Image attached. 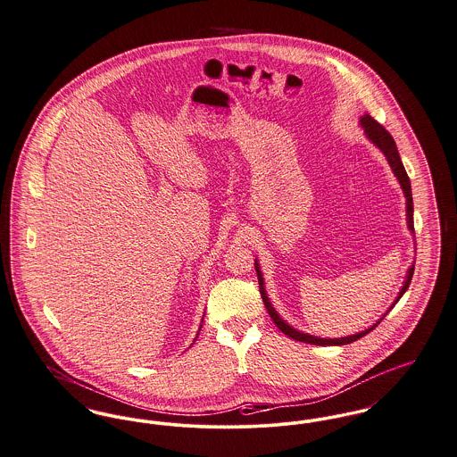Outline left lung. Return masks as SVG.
Segmentation results:
<instances>
[{
	"instance_id": "8db88e82",
	"label": "left lung",
	"mask_w": 457,
	"mask_h": 457,
	"mask_svg": "<svg viewBox=\"0 0 457 457\" xmlns=\"http://www.w3.org/2000/svg\"><path fill=\"white\" fill-rule=\"evenodd\" d=\"M361 122H362V126L365 128V135L369 137V140H372V142L383 151V154L386 155V159H388V162H390V166H392V170H394L398 182H400L402 188H403V194H405V197H407V223H409V228L414 230V214H412L414 208H412L411 182H409V177H407V173H405V168H403V164H402V161H400V155H398V151H396L395 140H394V137L388 133V129H385V126L379 124L374 118H370V116L365 114L364 118L361 120ZM254 269H256L258 282H260V295H262V298H263V303L267 306L269 315L272 317L275 326H277L284 335L289 336V337H293V339H296V341H303V343H310V345H320V346H326V345H348V343H353V341L361 339V337L367 335V333H370V331L379 324V322H378L376 326L369 328L367 331H362V333H359V335L346 336V337H339V339H326V337H317V336L300 333V331L293 329L289 324H286V322L278 317V313L275 312L274 306L270 304L269 298H267V293H265V287H263V277H262L260 267H258L256 262H254ZM412 274H414V265H412V267L409 269V272H407V280H405V284H403L400 295L396 296V302L400 300V296H402V295L405 293V289L409 287Z\"/></svg>"
}]
</instances>
